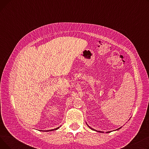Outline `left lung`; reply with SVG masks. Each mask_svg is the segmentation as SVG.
<instances>
[{"label":"left lung","mask_w":149,"mask_h":149,"mask_svg":"<svg viewBox=\"0 0 149 149\" xmlns=\"http://www.w3.org/2000/svg\"><path fill=\"white\" fill-rule=\"evenodd\" d=\"M86 124L88 125V124L86 123ZM88 126L91 129H92V130H95V131H97V132H100V133H103V132H101V131H97V130H95V129H93V128H92V127H91L89 126V125H88ZM121 128V127H120V128H118V129H116V130H119V129H120ZM111 131H110V132H107L106 133H110Z\"/></svg>","instance_id":"left-lung-1"}]
</instances>
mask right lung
Returning <instances> with one entry per match:
<instances>
[{"mask_svg":"<svg viewBox=\"0 0 149 149\" xmlns=\"http://www.w3.org/2000/svg\"><path fill=\"white\" fill-rule=\"evenodd\" d=\"M60 127H57V128H56V129H51V130H44V131H45V132H49V131H53V130H57L58 129H59L60 128ZM41 131V130H40ZM42 131H43V130H42Z\"/></svg>","mask_w":149,"mask_h":149,"instance_id":"1","label":"right lung"}]
</instances>
